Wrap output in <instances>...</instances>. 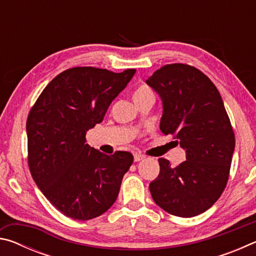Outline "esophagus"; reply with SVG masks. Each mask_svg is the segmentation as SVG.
Returning a JSON list of instances; mask_svg holds the SVG:
<instances>
[{
	"instance_id": "obj_1",
	"label": "esophagus",
	"mask_w": 256,
	"mask_h": 256,
	"mask_svg": "<svg viewBox=\"0 0 256 256\" xmlns=\"http://www.w3.org/2000/svg\"><path fill=\"white\" fill-rule=\"evenodd\" d=\"M142 159H144V154H138V152L134 154V162H140V160H142Z\"/></svg>"
}]
</instances>
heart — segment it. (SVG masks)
<instances>
[{
  "mask_svg": "<svg viewBox=\"0 0 256 256\" xmlns=\"http://www.w3.org/2000/svg\"><path fill=\"white\" fill-rule=\"evenodd\" d=\"M154 94L152 90H151L149 86L142 84L140 86H138V88L136 89V92H134V94H133V99L144 97V96H146V94Z\"/></svg>",
  "mask_w": 256,
  "mask_h": 256,
  "instance_id": "heart-1",
  "label": "heart"
}]
</instances>
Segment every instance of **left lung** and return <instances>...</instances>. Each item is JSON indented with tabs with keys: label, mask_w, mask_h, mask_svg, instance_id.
I'll return each mask as SVG.
<instances>
[{
	"label": "left lung",
	"mask_w": 256,
	"mask_h": 256,
	"mask_svg": "<svg viewBox=\"0 0 256 256\" xmlns=\"http://www.w3.org/2000/svg\"><path fill=\"white\" fill-rule=\"evenodd\" d=\"M146 84L162 99L160 130L186 151V160L176 167L158 159L160 172L150 193L168 214L190 218L210 209L226 188L235 133L218 89L198 68L167 64Z\"/></svg>",
	"instance_id": "1"
}]
</instances>
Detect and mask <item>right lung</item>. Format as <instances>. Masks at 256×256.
I'll return each instance as SVG.
<instances>
[{"label": "right lung", "mask_w": 256, "mask_h": 256, "mask_svg": "<svg viewBox=\"0 0 256 256\" xmlns=\"http://www.w3.org/2000/svg\"><path fill=\"white\" fill-rule=\"evenodd\" d=\"M134 73L136 68H68L46 86L29 112L30 172L47 200L68 218H96L118 198L133 154H102L86 144V133L102 122Z\"/></svg>", "instance_id": "1"}]
</instances>
